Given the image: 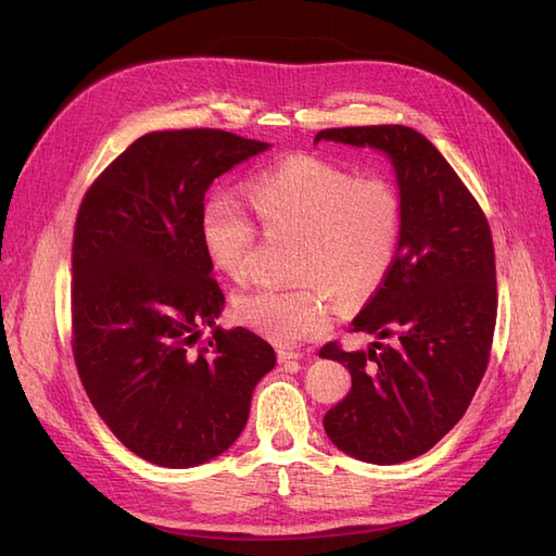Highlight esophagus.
<instances>
[{"label":"esophagus","instance_id":"34e87169","mask_svg":"<svg viewBox=\"0 0 556 556\" xmlns=\"http://www.w3.org/2000/svg\"><path fill=\"white\" fill-rule=\"evenodd\" d=\"M299 359H304L301 352H294V350H288V348H278V362L280 364H290V362H299Z\"/></svg>","mask_w":556,"mask_h":556}]
</instances>
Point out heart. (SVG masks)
Returning a JSON list of instances; mask_svg holds the SVG:
<instances>
[{"mask_svg":"<svg viewBox=\"0 0 556 556\" xmlns=\"http://www.w3.org/2000/svg\"><path fill=\"white\" fill-rule=\"evenodd\" d=\"M257 220L268 231L299 233L294 288H260L237 296L233 311L250 329L278 343H301L325 331L333 294H371L396 260L403 208L392 182L355 178L317 157H292L248 182ZM201 243L217 271L243 280L255 239L245 208L225 192L208 197Z\"/></svg>","mask_w":556,"mask_h":556,"instance_id":"b5f03b06","label":"heart"}]
</instances>
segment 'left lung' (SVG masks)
Segmentation results:
<instances>
[{
  "label": "left lung",
  "mask_w": 556,
  "mask_h": 556,
  "mask_svg": "<svg viewBox=\"0 0 556 556\" xmlns=\"http://www.w3.org/2000/svg\"><path fill=\"white\" fill-rule=\"evenodd\" d=\"M319 141L374 148L390 160L403 225L396 260L352 319L366 350L336 343L352 387L325 415L329 441L350 457L390 466L419 457L459 422L490 362L496 264L486 217L447 160L403 125L323 129ZM392 338L384 346L379 341Z\"/></svg>",
  "instance_id": "obj_1"
}]
</instances>
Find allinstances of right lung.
<instances>
[{"instance_id":"add662e5","label":"right lung","mask_w":556,"mask_h":556,"mask_svg":"<svg viewBox=\"0 0 556 556\" xmlns=\"http://www.w3.org/2000/svg\"><path fill=\"white\" fill-rule=\"evenodd\" d=\"M268 143L223 129L150 131L94 180L74 231V359L125 447L164 468L239 439L276 352L225 308L199 223L211 182ZM204 328L214 331L194 349Z\"/></svg>"}]
</instances>
